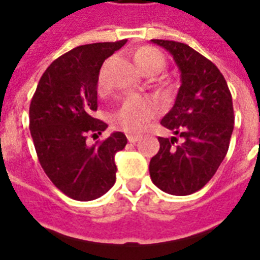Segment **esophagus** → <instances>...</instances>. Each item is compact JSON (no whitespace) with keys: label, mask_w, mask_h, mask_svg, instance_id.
I'll use <instances>...</instances> for the list:
<instances>
[{"label":"esophagus","mask_w":260,"mask_h":260,"mask_svg":"<svg viewBox=\"0 0 260 260\" xmlns=\"http://www.w3.org/2000/svg\"><path fill=\"white\" fill-rule=\"evenodd\" d=\"M128 142H137L140 140V136H136V134H128L127 136Z\"/></svg>","instance_id":"obj_1"}]
</instances>
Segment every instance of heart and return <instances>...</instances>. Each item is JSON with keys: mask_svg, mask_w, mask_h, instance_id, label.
<instances>
[{"mask_svg": "<svg viewBox=\"0 0 260 260\" xmlns=\"http://www.w3.org/2000/svg\"><path fill=\"white\" fill-rule=\"evenodd\" d=\"M133 60L144 75H156L166 66V58L153 46H141L133 53ZM99 89H104V81L100 77ZM157 114V107L149 100H127L114 115L112 122L118 128L127 133H138Z\"/></svg>", "mask_w": 260, "mask_h": 260, "instance_id": "b5f03b06", "label": "heart"}]
</instances>
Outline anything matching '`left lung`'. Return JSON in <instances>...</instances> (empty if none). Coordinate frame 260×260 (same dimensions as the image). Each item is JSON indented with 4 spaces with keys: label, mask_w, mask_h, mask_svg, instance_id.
<instances>
[{
    "label": "left lung",
    "mask_w": 260,
    "mask_h": 260,
    "mask_svg": "<svg viewBox=\"0 0 260 260\" xmlns=\"http://www.w3.org/2000/svg\"><path fill=\"white\" fill-rule=\"evenodd\" d=\"M178 66L181 86L161 126L178 138L159 137L160 149L149 163L152 182L163 192L188 196L214 177L229 149L234 127L233 101L215 64L189 45L152 40Z\"/></svg>",
    "instance_id": "obj_1"
}]
</instances>
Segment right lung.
<instances>
[{"label": "right lung", "mask_w": 260, "mask_h": 260, "mask_svg": "<svg viewBox=\"0 0 260 260\" xmlns=\"http://www.w3.org/2000/svg\"><path fill=\"white\" fill-rule=\"evenodd\" d=\"M127 40L82 45L56 58L41 77L30 104V132L42 169L64 194L79 202L99 199L116 181L115 153L127 138L112 133L87 145L108 124L97 111V82L105 58Z\"/></svg>", "instance_id": "add662e5"}]
</instances>
